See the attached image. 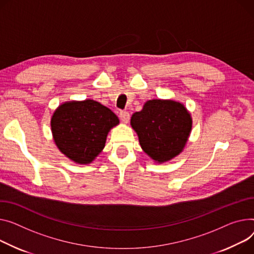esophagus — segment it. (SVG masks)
Here are the masks:
<instances>
[{
    "instance_id": "esophagus-1",
    "label": "esophagus",
    "mask_w": 254,
    "mask_h": 254,
    "mask_svg": "<svg viewBox=\"0 0 254 254\" xmlns=\"http://www.w3.org/2000/svg\"><path fill=\"white\" fill-rule=\"evenodd\" d=\"M120 117H121V120H122V122L124 123V124H127L128 122H129V113L128 112H127V111H122L121 113H120Z\"/></svg>"
}]
</instances>
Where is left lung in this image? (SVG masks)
Listing matches in <instances>:
<instances>
[{"instance_id": "obj_1", "label": "left lung", "mask_w": 254, "mask_h": 254, "mask_svg": "<svg viewBox=\"0 0 254 254\" xmlns=\"http://www.w3.org/2000/svg\"><path fill=\"white\" fill-rule=\"evenodd\" d=\"M192 116L179 101L153 99L130 118L141 148L157 163L170 161L182 153L192 130Z\"/></svg>"}]
</instances>
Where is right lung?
<instances>
[{
  "mask_svg": "<svg viewBox=\"0 0 254 254\" xmlns=\"http://www.w3.org/2000/svg\"><path fill=\"white\" fill-rule=\"evenodd\" d=\"M117 125L120 120L109 108L91 99L64 102L51 117L57 148L78 164L96 159L105 147L108 132Z\"/></svg>",
  "mask_w": 254,
  "mask_h": 254,
  "instance_id": "add662e5",
  "label": "right lung"
}]
</instances>
